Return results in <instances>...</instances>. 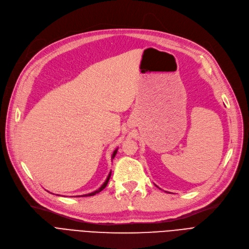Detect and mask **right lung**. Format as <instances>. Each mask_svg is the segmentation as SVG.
Instances as JSON below:
<instances>
[{
  "mask_svg": "<svg viewBox=\"0 0 249 249\" xmlns=\"http://www.w3.org/2000/svg\"><path fill=\"white\" fill-rule=\"evenodd\" d=\"M116 153H117V149H115L114 150V152L112 153V156H111V159H113L114 157H115V155H116ZM110 175H111V171L109 172V174H108V176H107V178H106V180L104 181V183L98 188V189H96L95 192H93V193H91V194H88V195H83V196H94V195H96V194H98V193H100L101 191H103V189L106 187V185H107V183H108V180H109V178H110Z\"/></svg>",
  "mask_w": 249,
  "mask_h": 249,
  "instance_id": "add662e5",
  "label": "right lung"
}]
</instances>
